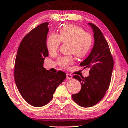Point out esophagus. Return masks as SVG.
I'll list each match as a JSON object with an SVG mask.
<instances>
[{
    "instance_id": "34e87169",
    "label": "esophagus",
    "mask_w": 128,
    "mask_h": 128,
    "mask_svg": "<svg viewBox=\"0 0 128 128\" xmlns=\"http://www.w3.org/2000/svg\"><path fill=\"white\" fill-rule=\"evenodd\" d=\"M72 78V76L71 75H70V74H66V79H71Z\"/></svg>"
}]
</instances>
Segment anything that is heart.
<instances>
[{
  "mask_svg": "<svg viewBox=\"0 0 128 128\" xmlns=\"http://www.w3.org/2000/svg\"><path fill=\"white\" fill-rule=\"evenodd\" d=\"M62 42L70 43V50L78 58L86 56L92 45V37L84 32L82 28L75 24H65L60 28L59 34H51L46 40V47L49 52L56 53ZM58 64L66 68L74 62L71 56L62 57L58 59Z\"/></svg>",
  "mask_w": 128,
  "mask_h": 128,
  "instance_id": "heart-1",
  "label": "heart"
}]
</instances>
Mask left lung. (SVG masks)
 Here are the masks:
<instances>
[{
    "label": "left lung",
    "instance_id": "1",
    "mask_svg": "<svg viewBox=\"0 0 128 128\" xmlns=\"http://www.w3.org/2000/svg\"><path fill=\"white\" fill-rule=\"evenodd\" d=\"M94 32V45L90 54L81 66L89 68L87 77L74 75L82 85L80 91L72 95V98L79 106L90 108L98 104L104 96L109 87L113 72L114 61L109 46L100 30L94 24L89 23Z\"/></svg>",
    "mask_w": 128,
    "mask_h": 128
}]
</instances>
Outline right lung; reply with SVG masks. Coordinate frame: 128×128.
I'll return each mask as SVG.
<instances>
[{"instance_id": "add662e5", "label": "right lung", "mask_w": 128, "mask_h": 128, "mask_svg": "<svg viewBox=\"0 0 128 128\" xmlns=\"http://www.w3.org/2000/svg\"><path fill=\"white\" fill-rule=\"evenodd\" d=\"M48 24H40L24 36L15 58V84L23 98L34 107L48 104L57 87L66 78L65 72L51 73L43 66L45 58L48 56Z\"/></svg>"}]
</instances>
